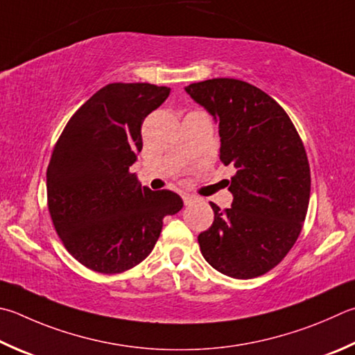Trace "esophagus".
<instances>
[{
  "mask_svg": "<svg viewBox=\"0 0 355 355\" xmlns=\"http://www.w3.org/2000/svg\"><path fill=\"white\" fill-rule=\"evenodd\" d=\"M182 198H183V203H184V205H192V203H196L197 200H198V197L191 196V194H183Z\"/></svg>",
  "mask_w": 355,
  "mask_h": 355,
  "instance_id": "1",
  "label": "esophagus"
}]
</instances>
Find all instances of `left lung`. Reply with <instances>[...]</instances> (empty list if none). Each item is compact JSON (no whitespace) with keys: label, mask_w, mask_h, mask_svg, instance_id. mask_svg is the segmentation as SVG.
Returning a JSON list of instances; mask_svg holds the SVG:
<instances>
[{"label":"left lung","mask_w":355,"mask_h":355,"mask_svg":"<svg viewBox=\"0 0 355 355\" xmlns=\"http://www.w3.org/2000/svg\"><path fill=\"white\" fill-rule=\"evenodd\" d=\"M218 121L220 161L236 175L231 208L214 211L198 234L206 262L236 279L266 275L301 234L311 198V166L284 108L248 82L218 77L186 87Z\"/></svg>","instance_id":"obj_1"}]
</instances>
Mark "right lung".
I'll return each instance as SVG.
<instances>
[{
	"label": "right lung",
	"instance_id": "obj_1",
	"mask_svg": "<svg viewBox=\"0 0 355 355\" xmlns=\"http://www.w3.org/2000/svg\"><path fill=\"white\" fill-rule=\"evenodd\" d=\"M169 93L152 83H108L71 116L51 153V218L68 253L93 272L138 266L155 247L163 218L183 208L175 192L143 188L130 172L146 116Z\"/></svg>",
	"mask_w": 355,
	"mask_h": 355
}]
</instances>
